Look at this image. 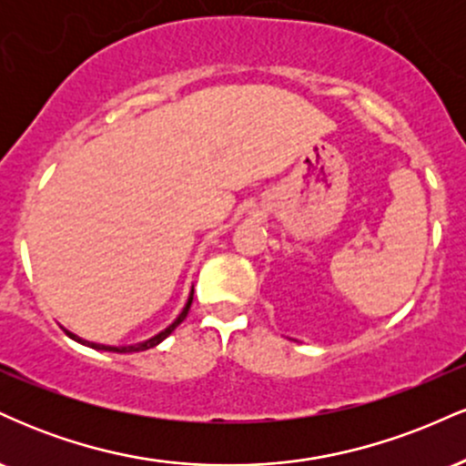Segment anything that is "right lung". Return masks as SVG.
<instances>
[{"label":"right lung","instance_id":"obj_1","mask_svg":"<svg viewBox=\"0 0 466 466\" xmlns=\"http://www.w3.org/2000/svg\"><path fill=\"white\" fill-rule=\"evenodd\" d=\"M190 304H192V291H190L188 302H186V307L181 309V313L177 315V318H175V322H173V324L166 326L164 330H159V333H157V335H153L151 339H147V341H137V344H131V346H105V344H96V341H87V339H83V337H78V335L69 333V330H66V333H67L69 337H72L74 341H78V344L89 346V349H96V350H109V352H140V350H148V349H153V346H157L159 341H164L166 337H168L170 333H173V330L177 329V326H179L181 322H184V318H186V315H188Z\"/></svg>","mask_w":466,"mask_h":466}]
</instances>
